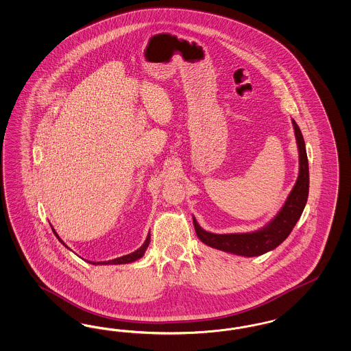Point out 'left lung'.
Masks as SVG:
<instances>
[{
    "mask_svg": "<svg viewBox=\"0 0 351 351\" xmlns=\"http://www.w3.org/2000/svg\"><path fill=\"white\" fill-rule=\"evenodd\" d=\"M295 137L299 149V176L295 182L291 193L287 197L283 208L277 217L267 225V227L248 232V234H211L202 230L196 219L193 218V226L197 237L199 240L211 248H217L225 252L235 253L240 256H260L278 247L280 243L290 235L298 219L300 218L304 206L307 204L309 189L308 159L306 145L302 136V132L298 124L293 120Z\"/></svg>",
    "mask_w": 351,
    "mask_h": 351,
    "instance_id": "obj_1",
    "label": "left lung"
}]
</instances>
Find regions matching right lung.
Instances as JSON below:
<instances>
[{
    "mask_svg": "<svg viewBox=\"0 0 351 351\" xmlns=\"http://www.w3.org/2000/svg\"><path fill=\"white\" fill-rule=\"evenodd\" d=\"M55 232V231H53ZM55 235H56L57 239L62 243V240L58 238V235H57L56 232H55ZM149 243H150V234L147 235V238L145 240V243L141 245L140 248L137 250V251H134L133 253H129V254H126V256H123V257H119V258H114V260H110V261H104V263H91V264H128V263H133V261H136V260H138L141 258L142 256H143V253L146 251V248H147V245H149ZM64 244V243H62Z\"/></svg>",
    "mask_w": 351,
    "mask_h": 351,
    "instance_id": "add662e5",
    "label": "right lung"
}]
</instances>
